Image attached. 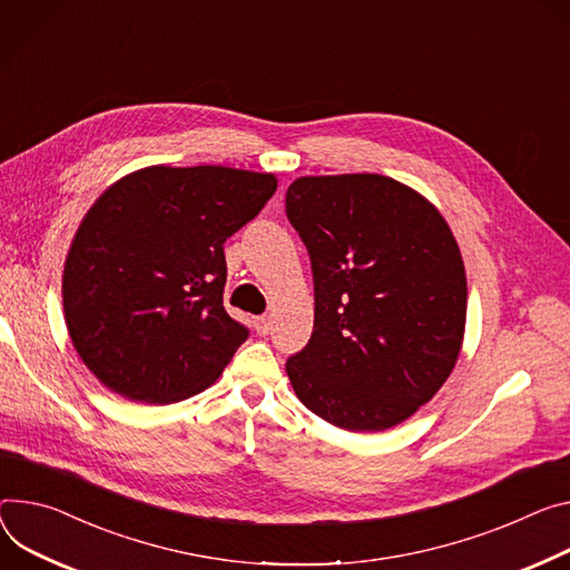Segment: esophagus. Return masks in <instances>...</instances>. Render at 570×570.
Here are the masks:
<instances>
[{
  "instance_id": "34e87169",
  "label": "esophagus",
  "mask_w": 570,
  "mask_h": 570,
  "mask_svg": "<svg viewBox=\"0 0 570 570\" xmlns=\"http://www.w3.org/2000/svg\"><path fill=\"white\" fill-rule=\"evenodd\" d=\"M254 327H256V334H258V336H266V334L271 332V318H268V316L254 318Z\"/></svg>"
}]
</instances>
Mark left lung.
Returning <instances> with one entry per match:
<instances>
[{
    "label": "left lung",
    "instance_id": "left-lung-1",
    "mask_svg": "<svg viewBox=\"0 0 570 570\" xmlns=\"http://www.w3.org/2000/svg\"><path fill=\"white\" fill-rule=\"evenodd\" d=\"M286 214L314 271V334L286 361L299 402L347 432H384L450 377L465 332V268L436 206L375 175L297 177Z\"/></svg>",
    "mask_w": 570,
    "mask_h": 570
}]
</instances>
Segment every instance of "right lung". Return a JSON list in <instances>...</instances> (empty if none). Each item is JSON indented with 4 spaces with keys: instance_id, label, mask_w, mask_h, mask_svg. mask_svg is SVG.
<instances>
[{
    "instance_id": "obj_1",
    "label": "right lung",
    "mask_w": 570,
    "mask_h": 570,
    "mask_svg": "<svg viewBox=\"0 0 570 570\" xmlns=\"http://www.w3.org/2000/svg\"><path fill=\"white\" fill-rule=\"evenodd\" d=\"M277 190L273 173L147 166L101 193L63 264V316L109 391L170 404L209 389L247 330L223 306L225 240Z\"/></svg>"
}]
</instances>
